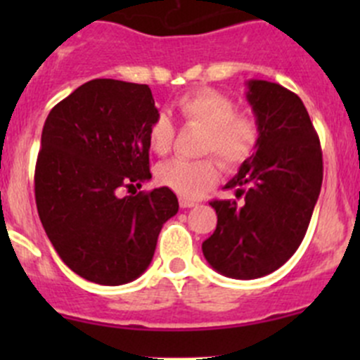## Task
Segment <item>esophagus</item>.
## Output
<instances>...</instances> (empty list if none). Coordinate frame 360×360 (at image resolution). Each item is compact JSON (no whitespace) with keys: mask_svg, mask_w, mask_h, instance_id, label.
I'll list each match as a JSON object with an SVG mask.
<instances>
[{"mask_svg":"<svg viewBox=\"0 0 360 360\" xmlns=\"http://www.w3.org/2000/svg\"><path fill=\"white\" fill-rule=\"evenodd\" d=\"M179 205L183 207V209H190V207L198 205V203L195 200H190V198H179Z\"/></svg>","mask_w":360,"mask_h":360,"instance_id":"34e87169","label":"esophagus"}]
</instances>
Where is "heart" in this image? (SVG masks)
<instances>
[{
  "instance_id": "heart-1",
  "label": "heart",
  "mask_w": 360,
  "mask_h": 360,
  "mask_svg": "<svg viewBox=\"0 0 360 360\" xmlns=\"http://www.w3.org/2000/svg\"><path fill=\"white\" fill-rule=\"evenodd\" d=\"M176 111L186 125L203 129L200 153H212L226 170L248 162L259 143V127L249 112H237V104L226 94L214 89H195L176 101ZM174 129L169 116L158 115L148 129V144L157 155L172 148ZM219 177L212 157L186 160L172 158L157 169V181L183 198H198Z\"/></svg>"
}]
</instances>
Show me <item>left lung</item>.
I'll list each match as a JSON object with an SVG mask.
<instances>
[{"mask_svg": "<svg viewBox=\"0 0 360 360\" xmlns=\"http://www.w3.org/2000/svg\"><path fill=\"white\" fill-rule=\"evenodd\" d=\"M259 127L256 153L224 188L237 200H212L214 233L202 244L207 263L250 281L281 268L296 252L322 186V150L303 101L278 83L248 82Z\"/></svg>", "mask_w": 360, "mask_h": 360, "instance_id": "8db88e82", "label": "left lung"}]
</instances>
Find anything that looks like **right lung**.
<instances>
[{"mask_svg": "<svg viewBox=\"0 0 360 360\" xmlns=\"http://www.w3.org/2000/svg\"><path fill=\"white\" fill-rule=\"evenodd\" d=\"M158 116L148 85L83 83L46 116L36 160L39 219L60 259L103 285L136 281L163 223L179 210L167 186L120 198L151 177L148 129Z\"/></svg>", "mask_w": 360, "mask_h": 360, "instance_id": "add662e5", "label": "right lung"}]
</instances>
